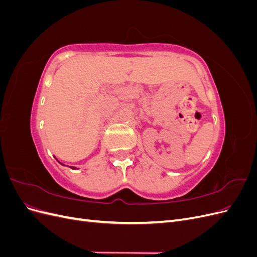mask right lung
<instances>
[{"instance_id":"add662e5","label":"right lung","mask_w":257,"mask_h":257,"mask_svg":"<svg viewBox=\"0 0 257 257\" xmlns=\"http://www.w3.org/2000/svg\"><path fill=\"white\" fill-rule=\"evenodd\" d=\"M61 164H62V163H61ZM62 165H63V164H62ZM72 168H74V169H75V167H72Z\"/></svg>"}]
</instances>
